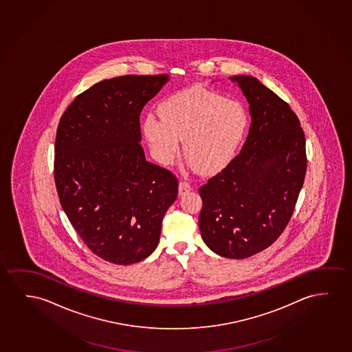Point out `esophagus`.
<instances>
[{
	"mask_svg": "<svg viewBox=\"0 0 352 352\" xmlns=\"http://www.w3.org/2000/svg\"><path fill=\"white\" fill-rule=\"evenodd\" d=\"M192 190V186L187 181H181L179 184V195H184Z\"/></svg>",
	"mask_w": 352,
	"mask_h": 352,
	"instance_id": "obj_1",
	"label": "esophagus"
}]
</instances>
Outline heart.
<instances>
[{"label": "heart", "instance_id": "obj_1", "mask_svg": "<svg viewBox=\"0 0 352 352\" xmlns=\"http://www.w3.org/2000/svg\"><path fill=\"white\" fill-rule=\"evenodd\" d=\"M162 119L148 116L144 131L159 162L170 164L184 140V153L200 173L228 165L248 129L243 104L222 95L190 88L170 96L159 107Z\"/></svg>", "mask_w": 352, "mask_h": 352}]
</instances>
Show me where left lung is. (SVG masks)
Wrapping results in <instances>:
<instances>
[{
	"mask_svg": "<svg viewBox=\"0 0 352 352\" xmlns=\"http://www.w3.org/2000/svg\"><path fill=\"white\" fill-rule=\"evenodd\" d=\"M250 104L240 153L199 189L204 243L226 258L262 252L283 234L307 173L305 135L289 104L251 76H234Z\"/></svg>",
	"mask_w": 352,
	"mask_h": 352,
	"instance_id": "1",
	"label": "left lung"
}]
</instances>
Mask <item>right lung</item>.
<instances>
[{
    "mask_svg": "<svg viewBox=\"0 0 352 352\" xmlns=\"http://www.w3.org/2000/svg\"><path fill=\"white\" fill-rule=\"evenodd\" d=\"M168 74L120 76L78 95L60 118L54 179L66 216L91 252L118 265L148 257L177 198L171 171L149 163L140 114Z\"/></svg>",
    "mask_w": 352,
    "mask_h": 352,
    "instance_id": "add662e5",
    "label": "right lung"
}]
</instances>
